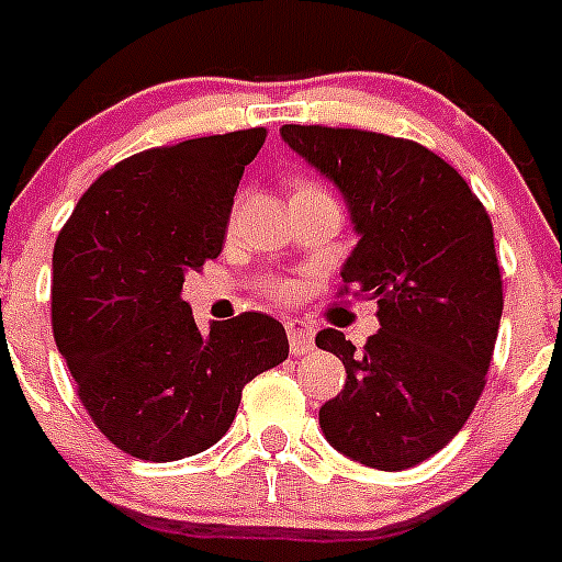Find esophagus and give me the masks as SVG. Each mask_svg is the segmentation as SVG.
<instances>
[{
    "mask_svg": "<svg viewBox=\"0 0 562 562\" xmlns=\"http://www.w3.org/2000/svg\"><path fill=\"white\" fill-rule=\"evenodd\" d=\"M286 335H290V351L292 355H306L315 346V331L312 326H306L304 321H290L286 324Z\"/></svg>",
    "mask_w": 562,
    "mask_h": 562,
    "instance_id": "obj_1",
    "label": "esophagus"
}]
</instances>
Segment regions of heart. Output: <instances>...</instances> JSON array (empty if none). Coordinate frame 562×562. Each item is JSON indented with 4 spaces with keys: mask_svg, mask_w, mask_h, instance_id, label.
Masks as SVG:
<instances>
[{
    "mask_svg": "<svg viewBox=\"0 0 562 562\" xmlns=\"http://www.w3.org/2000/svg\"><path fill=\"white\" fill-rule=\"evenodd\" d=\"M301 188H317V186L315 182H297L292 191H301ZM267 292H270L272 297H278V301H286V297H292L295 286H292V281H270V284H267Z\"/></svg>",
    "mask_w": 562,
    "mask_h": 562,
    "instance_id": "heart-1",
    "label": "heart"
}]
</instances>
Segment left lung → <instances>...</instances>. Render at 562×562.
Listing matches in <instances>:
<instances>
[{
    "instance_id": "8db88e82",
    "label": "left lung",
    "mask_w": 562,
    "mask_h": 562,
    "mask_svg": "<svg viewBox=\"0 0 562 562\" xmlns=\"http://www.w3.org/2000/svg\"><path fill=\"white\" fill-rule=\"evenodd\" d=\"M281 137L340 188L360 233L337 295L380 306V331L362 349L337 329L317 331V349L346 366L321 428L360 464L408 470L464 428L486 385L504 312L490 213L414 140L295 123Z\"/></svg>"
}]
</instances>
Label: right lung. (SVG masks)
Returning a JSON list of instances; mask_svg holds the SVG:
<instances>
[{"label": "right lung", "instance_id": "1", "mask_svg": "<svg viewBox=\"0 0 562 562\" xmlns=\"http://www.w3.org/2000/svg\"><path fill=\"white\" fill-rule=\"evenodd\" d=\"M267 128L146 148L103 171L53 247V335L78 400L143 461L202 453L227 434L252 376L290 355L265 312L196 329L188 272L225 245L233 193Z\"/></svg>", "mask_w": 562, "mask_h": 562}]
</instances>
